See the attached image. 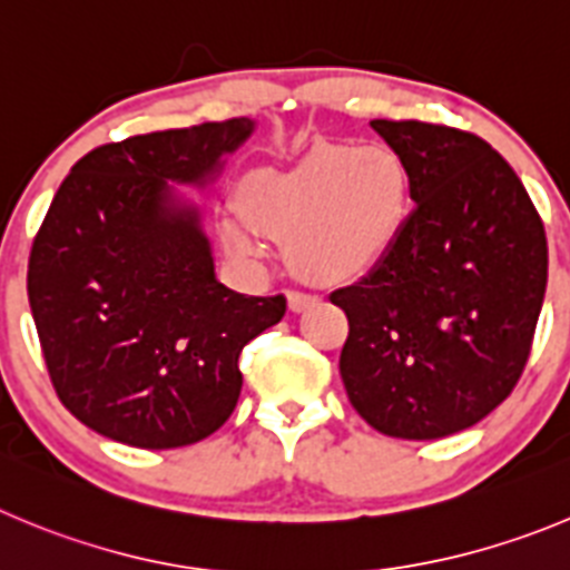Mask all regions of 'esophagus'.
<instances>
[{
  "mask_svg": "<svg viewBox=\"0 0 570 570\" xmlns=\"http://www.w3.org/2000/svg\"><path fill=\"white\" fill-rule=\"evenodd\" d=\"M286 301H289V309L292 312H303V309H306V306H312V303L317 301V295H312V292L292 289L289 295H286Z\"/></svg>",
  "mask_w": 570,
  "mask_h": 570,
  "instance_id": "obj_1",
  "label": "esophagus"
}]
</instances>
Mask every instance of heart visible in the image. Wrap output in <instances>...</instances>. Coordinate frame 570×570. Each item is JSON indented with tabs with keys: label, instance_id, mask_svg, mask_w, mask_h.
Here are the masks:
<instances>
[{
	"label": "heart",
	"instance_id": "obj_1",
	"mask_svg": "<svg viewBox=\"0 0 570 570\" xmlns=\"http://www.w3.org/2000/svg\"><path fill=\"white\" fill-rule=\"evenodd\" d=\"M411 171L391 146H317L289 168H261L242 185L243 216L222 222L238 258L264 255L258 232L289 238L292 267L312 281L374 269L407 222Z\"/></svg>",
	"mask_w": 570,
	"mask_h": 570
}]
</instances>
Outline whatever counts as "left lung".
Here are the masks:
<instances>
[{
    "label": "left lung",
    "mask_w": 570,
    "mask_h": 570,
    "mask_svg": "<svg viewBox=\"0 0 570 570\" xmlns=\"http://www.w3.org/2000/svg\"><path fill=\"white\" fill-rule=\"evenodd\" d=\"M411 171L413 210L391 253L332 292L348 317L340 376L393 439L461 433L501 405L529 360L549 281L546 230L487 140L419 120H371Z\"/></svg>",
    "instance_id": "1"
}]
</instances>
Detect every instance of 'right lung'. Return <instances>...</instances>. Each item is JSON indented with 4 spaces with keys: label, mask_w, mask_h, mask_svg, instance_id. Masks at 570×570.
I'll return each mask as SVG.
<instances>
[{
    "label": "right lung",
    "mask_w": 570,
    "mask_h": 570,
    "mask_svg": "<svg viewBox=\"0 0 570 570\" xmlns=\"http://www.w3.org/2000/svg\"><path fill=\"white\" fill-rule=\"evenodd\" d=\"M249 117L106 142L72 165L39 227L28 297L52 387L78 422L142 450L196 444L230 419L238 354L286 312L216 278L205 188Z\"/></svg>",
    "instance_id": "obj_1"
}]
</instances>
